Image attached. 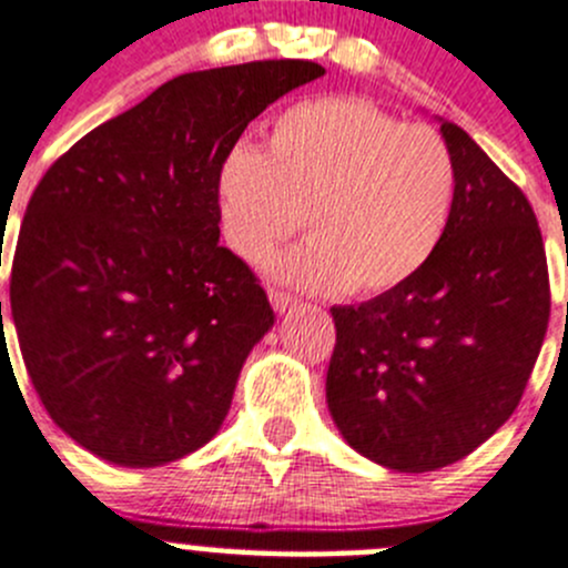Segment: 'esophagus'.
Masks as SVG:
<instances>
[{
    "label": "esophagus",
    "mask_w": 568,
    "mask_h": 568,
    "mask_svg": "<svg viewBox=\"0 0 568 568\" xmlns=\"http://www.w3.org/2000/svg\"><path fill=\"white\" fill-rule=\"evenodd\" d=\"M271 303H273V308H276V312H286V308L295 303V297H292L290 292H284V290H271Z\"/></svg>",
    "instance_id": "esophagus-1"
}]
</instances>
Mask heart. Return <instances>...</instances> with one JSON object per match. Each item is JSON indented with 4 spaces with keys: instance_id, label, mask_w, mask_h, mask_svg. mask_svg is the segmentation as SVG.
I'll return each mask as SVG.
<instances>
[{
    "instance_id": "obj_1",
    "label": "heart",
    "mask_w": 568,
    "mask_h": 568,
    "mask_svg": "<svg viewBox=\"0 0 568 568\" xmlns=\"http://www.w3.org/2000/svg\"><path fill=\"white\" fill-rule=\"evenodd\" d=\"M229 248L262 262L306 229L312 240L273 260L284 282L314 292L378 295L434 256L456 195L445 140L353 95L297 101L271 123L267 151L237 143L217 171Z\"/></svg>"
}]
</instances>
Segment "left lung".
Segmentation results:
<instances>
[{"instance_id":"left-lung-1","label":"left lung","mask_w":568,"mask_h":568,"mask_svg":"<svg viewBox=\"0 0 568 568\" xmlns=\"http://www.w3.org/2000/svg\"><path fill=\"white\" fill-rule=\"evenodd\" d=\"M450 221L434 256L395 290L334 306L325 397L347 445L397 473L462 462L516 412L549 323L536 212L450 121Z\"/></svg>"}]
</instances>
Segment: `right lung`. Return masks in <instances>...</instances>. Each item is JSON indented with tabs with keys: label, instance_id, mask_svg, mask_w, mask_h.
<instances>
[{
	"label": "right lung",
	"instance_id": "obj_1",
	"mask_svg": "<svg viewBox=\"0 0 568 568\" xmlns=\"http://www.w3.org/2000/svg\"><path fill=\"white\" fill-rule=\"evenodd\" d=\"M323 74L312 60L182 74L77 140L38 182L10 317L43 408L93 456L160 467L223 425L273 308L217 243V171L267 104Z\"/></svg>",
	"mask_w": 568,
	"mask_h": 568
}]
</instances>
